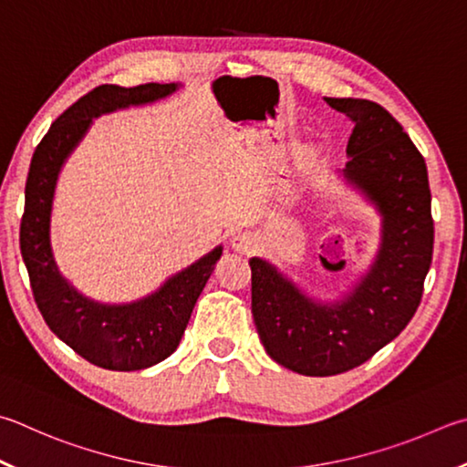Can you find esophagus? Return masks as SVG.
<instances>
[{"label": "esophagus", "instance_id": "obj_1", "mask_svg": "<svg viewBox=\"0 0 467 467\" xmlns=\"http://www.w3.org/2000/svg\"><path fill=\"white\" fill-rule=\"evenodd\" d=\"M231 244L236 253L249 255V253H253V249H255V239H253L251 233H236L233 234Z\"/></svg>", "mask_w": 467, "mask_h": 467}]
</instances>
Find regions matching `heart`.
Masks as SVG:
<instances>
[{
	"instance_id": "1",
	"label": "heart",
	"mask_w": 467,
	"mask_h": 467,
	"mask_svg": "<svg viewBox=\"0 0 467 467\" xmlns=\"http://www.w3.org/2000/svg\"><path fill=\"white\" fill-rule=\"evenodd\" d=\"M318 155H320V147H310V150H308V159L317 161V159H318Z\"/></svg>"
}]
</instances>
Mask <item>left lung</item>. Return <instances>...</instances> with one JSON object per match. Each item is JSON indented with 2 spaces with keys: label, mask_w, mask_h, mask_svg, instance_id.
<instances>
[{
  "label": "left lung",
  "mask_w": 467,
  "mask_h": 467,
  "mask_svg": "<svg viewBox=\"0 0 467 467\" xmlns=\"http://www.w3.org/2000/svg\"><path fill=\"white\" fill-rule=\"evenodd\" d=\"M353 122L343 180L381 216L369 269L337 300L310 298L274 263L253 257L251 312L271 359L302 376H337L361 366L402 333L417 312L433 259L425 159L376 101L327 98Z\"/></svg>",
  "instance_id": "obj_1"
}]
</instances>
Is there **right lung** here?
Listing matches in <instances>:
<instances>
[{"mask_svg": "<svg viewBox=\"0 0 467 467\" xmlns=\"http://www.w3.org/2000/svg\"><path fill=\"white\" fill-rule=\"evenodd\" d=\"M180 83H145L137 88L99 86L65 109L32 155L26 206L20 224V249L34 300L48 328L83 359L112 371L157 366L180 345L192 310L223 255V244L192 263L145 298L104 304L83 296L55 261L50 214L58 173L86 137L93 118L130 106H147L171 96Z\"/></svg>", "mask_w": 467, "mask_h": 467, "instance_id": "add662e5", "label": "right lung"}]
</instances>
